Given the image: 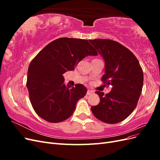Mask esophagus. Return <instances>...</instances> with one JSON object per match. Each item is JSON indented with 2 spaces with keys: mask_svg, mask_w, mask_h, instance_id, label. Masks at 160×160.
<instances>
[{
  "mask_svg": "<svg viewBox=\"0 0 160 160\" xmlns=\"http://www.w3.org/2000/svg\"><path fill=\"white\" fill-rule=\"evenodd\" d=\"M93 93H94V91H92V90H90V89H88V92H87V95H93Z\"/></svg>",
  "mask_w": 160,
  "mask_h": 160,
  "instance_id": "obj_1",
  "label": "esophagus"
}]
</instances>
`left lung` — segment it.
<instances>
[{
  "label": "left lung",
  "instance_id": "left-lung-1",
  "mask_svg": "<svg viewBox=\"0 0 160 160\" xmlns=\"http://www.w3.org/2000/svg\"><path fill=\"white\" fill-rule=\"evenodd\" d=\"M89 42L105 61V73L101 81L112 86L108 94L95 91L100 102L92 106L91 111L104 123H119L136 108L143 88L142 68L133 53L117 41L98 38Z\"/></svg>",
  "mask_w": 160,
  "mask_h": 160
}]
</instances>
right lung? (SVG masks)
<instances>
[{
	"label": "right lung",
	"mask_w": 160,
	"mask_h": 160,
	"mask_svg": "<svg viewBox=\"0 0 160 160\" xmlns=\"http://www.w3.org/2000/svg\"><path fill=\"white\" fill-rule=\"evenodd\" d=\"M98 54L88 40L67 37L51 42L38 53L28 67L27 87L32 108L39 117L50 123L71 117L77 101L88 90L81 84L66 87L62 75L73 70L85 57Z\"/></svg>",
	"instance_id": "add662e5"
}]
</instances>
